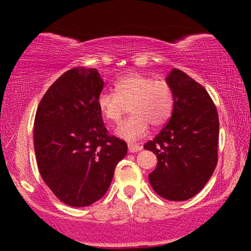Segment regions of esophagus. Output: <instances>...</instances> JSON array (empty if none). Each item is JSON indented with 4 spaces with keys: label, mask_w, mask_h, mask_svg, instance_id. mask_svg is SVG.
<instances>
[{
    "label": "esophagus",
    "mask_w": 251,
    "mask_h": 251,
    "mask_svg": "<svg viewBox=\"0 0 251 251\" xmlns=\"http://www.w3.org/2000/svg\"><path fill=\"white\" fill-rule=\"evenodd\" d=\"M128 150L130 153H136V152H139V151H142L143 147L140 145H137V144H128Z\"/></svg>",
    "instance_id": "34e87169"
}]
</instances>
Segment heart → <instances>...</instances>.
<instances>
[{
    "label": "heart",
    "instance_id": "obj_1",
    "mask_svg": "<svg viewBox=\"0 0 251 251\" xmlns=\"http://www.w3.org/2000/svg\"><path fill=\"white\" fill-rule=\"evenodd\" d=\"M97 105L112 123H118L130 105L132 115L118 126L116 135L132 142L145 136L150 125L157 128L167 123L173 113L174 95L166 81L130 73L115 82V92H101Z\"/></svg>",
    "mask_w": 251,
    "mask_h": 251
}]
</instances>
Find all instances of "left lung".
I'll list each match as a JSON object with an SVG mask.
<instances>
[{
    "instance_id": "left-lung-1",
    "label": "left lung",
    "mask_w": 251,
    "mask_h": 251,
    "mask_svg": "<svg viewBox=\"0 0 251 251\" xmlns=\"http://www.w3.org/2000/svg\"><path fill=\"white\" fill-rule=\"evenodd\" d=\"M174 95L167 126L144 149L156 154V168L149 175L156 194L170 201L197 195L217 164L219 121L207 90L177 68L168 74Z\"/></svg>"
}]
</instances>
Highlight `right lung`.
<instances>
[{"label":"right lung","mask_w":251,"mask_h":251,"mask_svg":"<svg viewBox=\"0 0 251 251\" xmlns=\"http://www.w3.org/2000/svg\"><path fill=\"white\" fill-rule=\"evenodd\" d=\"M102 88L96 68H72L48 89L36 111L34 151L41 177L71 207L104 197L128 151L102 122L97 105Z\"/></svg>","instance_id":"right-lung-1"}]
</instances>
